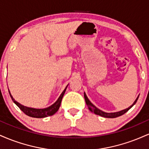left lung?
<instances>
[{
	"instance_id": "8db88e82",
	"label": "left lung",
	"mask_w": 149,
	"mask_h": 149,
	"mask_svg": "<svg viewBox=\"0 0 149 149\" xmlns=\"http://www.w3.org/2000/svg\"><path fill=\"white\" fill-rule=\"evenodd\" d=\"M84 97H85V102H86L87 106H88L89 110H90V111L94 113L97 114V115L102 116V117L109 118H117V117H118V116L123 115V114L127 112L128 110H130V109L135 104H136V101H137L138 98H139V96L136 97V100H135L134 102H133V104H132L130 107L124 109V110L120 111H118V112H113V113H107V112L102 111V110L99 109L98 108H97L96 107H95V106L94 105V104H92L90 100H89V99L88 98V97H87L86 94H85V92H84Z\"/></svg>"
}]
</instances>
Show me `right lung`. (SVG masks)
Listing matches in <instances>:
<instances>
[{"mask_svg": "<svg viewBox=\"0 0 149 149\" xmlns=\"http://www.w3.org/2000/svg\"><path fill=\"white\" fill-rule=\"evenodd\" d=\"M68 85L66 87V88L64 89V91L61 92L60 96L59 97V98L57 99V100L54 102L52 105L49 106V107L45 108V109H35V108H31V107H25V106L22 105L21 104H19V102L15 101V100L13 98V97L12 96L11 93H10L9 90V94L10 95V97L12 98V100L13 101V102L16 104L17 107L19 108L20 109L23 111L26 115L30 116V117L32 118H45L47 117V116H52L56 112L59 110V107L61 105V100H62L63 96H64L65 92H66V88H67Z\"/></svg>", "mask_w": 149, "mask_h": 149, "instance_id": "obj_1", "label": "right lung"}]
</instances>
